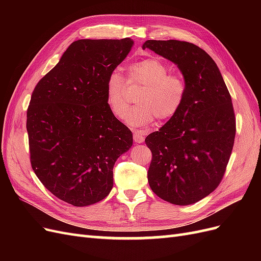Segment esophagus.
Wrapping results in <instances>:
<instances>
[{
	"label": "esophagus",
	"instance_id": "34e87169",
	"mask_svg": "<svg viewBox=\"0 0 261 261\" xmlns=\"http://www.w3.org/2000/svg\"><path fill=\"white\" fill-rule=\"evenodd\" d=\"M144 140H145V137H144V135L140 132L134 133V141H135L136 144L144 143Z\"/></svg>",
	"mask_w": 261,
	"mask_h": 261
}]
</instances>
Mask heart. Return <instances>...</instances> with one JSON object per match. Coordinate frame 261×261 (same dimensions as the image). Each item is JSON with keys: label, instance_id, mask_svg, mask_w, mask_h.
<instances>
[{"label": "heart", "instance_id": "obj_1", "mask_svg": "<svg viewBox=\"0 0 261 261\" xmlns=\"http://www.w3.org/2000/svg\"><path fill=\"white\" fill-rule=\"evenodd\" d=\"M128 84L144 86L136 98L138 106L133 108L125 121L133 127L151 124L155 117L170 120L179 111L186 97V84L179 75L170 74V68L156 58H149L134 63L128 67ZM123 76L113 70L108 76L106 87L107 103L118 118H122L128 107Z\"/></svg>", "mask_w": 261, "mask_h": 261}]
</instances>
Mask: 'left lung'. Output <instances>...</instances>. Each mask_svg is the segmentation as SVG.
Segmentation results:
<instances>
[{"label":"left lung","mask_w":261,"mask_h":261,"mask_svg":"<svg viewBox=\"0 0 261 261\" xmlns=\"http://www.w3.org/2000/svg\"><path fill=\"white\" fill-rule=\"evenodd\" d=\"M143 49L174 63L186 84L179 111L145 141L152 152L148 170L152 192L187 206L211 194L224 175L236 132L232 99L216 62L199 46L147 40Z\"/></svg>","instance_id":"obj_1"}]
</instances>
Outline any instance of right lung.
<instances>
[{
	"instance_id": "add662e5",
	"label": "right lung",
	"mask_w": 261,
	"mask_h": 261,
	"mask_svg": "<svg viewBox=\"0 0 261 261\" xmlns=\"http://www.w3.org/2000/svg\"><path fill=\"white\" fill-rule=\"evenodd\" d=\"M134 41L81 39L36 86L27 110L31 167L59 199L85 207L105 199L133 134L110 111L108 76Z\"/></svg>"
}]
</instances>
